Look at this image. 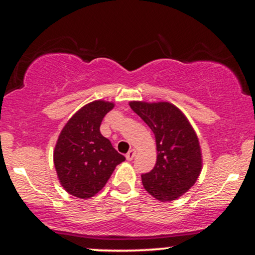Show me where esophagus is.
<instances>
[{
    "label": "esophagus",
    "instance_id": "obj_1",
    "mask_svg": "<svg viewBox=\"0 0 255 255\" xmlns=\"http://www.w3.org/2000/svg\"><path fill=\"white\" fill-rule=\"evenodd\" d=\"M135 150L134 148H131V150H129L127 152V154H126V158H127V160H131L133 159L134 157H135Z\"/></svg>",
    "mask_w": 255,
    "mask_h": 255
}]
</instances>
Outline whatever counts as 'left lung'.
Listing matches in <instances>:
<instances>
[{"label":"left lung","instance_id":"left-lung-1","mask_svg":"<svg viewBox=\"0 0 255 255\" xmlns=\"http://www.w3.org/2000/svg\"><path fill=\"white\" fill-rule=\"evenodd\" d=\"M131 110L153 131L157 162L150 172L141 175L145 189L160 201H171L195 183L201 170L198 137L186 116L166 102H130Z\"/></svg>","mask_w":255,"mask_h":255}]
</instances>
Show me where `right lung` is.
<instances>
[{"mask_svg":"<svg viewBox=\"0 0 255 255\" xmlns=\"http://www.w3.org/2000/svg\"><path fill=\"white\" fill-rule=\"evenodd\" d=\"M113 103L96 101L85 105L64 126L54 151L60 182L69 194L89 199L108 182L116 165L126 160L101 134L104 116Z\"/></svg>","mask_w":255,"mask_h":255,"instance_id":"add662e5","label":"right lung"}]
</instances>
